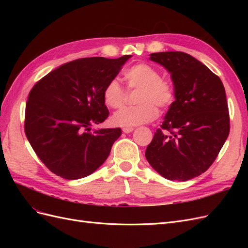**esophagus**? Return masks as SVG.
I'll return each mask as SVG.
<instances>
[{"mask_svg": "<svg viewBox=\"0 0 248 248\" xmlns=\"http://www.w3.org/2000/svg\"><path fill=\"white\" fill-rule=\"evenodd\" d=\"M133 130H134L133 127H124V128L122 129V131H123L124 133H130V132H132Z\"/></svg>", "mask_w": 248, "mask_h": 248, "instance_id": "34e87169", "label": "esophagus"}]
</instances>
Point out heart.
<instances>
[{"mask_svg": "<svg viewBox=\"0 0 248 248\" xmlns=\"http://www.w3.org/2000/svg\"><path fill=\"white\" fill-rule=\"evenodd\" d=\"M128 87L140 89L137 107L124 108L112 116L117 126L132 127L153 121L159 111L156 106L167 108L175 100V90L170 81L161 78L160 71L147 63H138L124 73ZM125 91L118 79L112 78L104 86L102 98L109 108H120L125 101Z\"/></svg>", "mask_w": 248, "mask_h": 248, "instance_id": "1", "label": "heart"}]
</instances>
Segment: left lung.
<instances>
[{
  "label": "left lung",
  "mask_w": 248,
  "mask_h": 248,
  "mask_svg": "<svg viewBox=\"0 0 248 248\" xmlns=\"http://www.w3.org/2000/svg\"><path fill=\"white\" fill-rule=\"evenodd\" d=\"M150 60L170 73L175 101L147 147L146 158L166 179L187 181L210 168L229 137L226 90L218 77L186 52H154Z\"/></svg>",
  "instance_id": "obj_1"
}]
</instances>
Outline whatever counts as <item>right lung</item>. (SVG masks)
Returning <instances> with one entry per match:
<instances>
[{
    "mask_svg": "<svg viewBox=\"0 0 248 248\" xmlns=\"http://www.w3.org/2000/svg\"><path fill=\"white\" fill-rule=\"evenodd\" d=\"M131 55L84 58L63 64L33 87L25 132L40 160L67 180L91 175L107 160L121 128L91 130L108 117L102 91Z\"/></svg>",
    "mask_w": 248,
    "mask_h": 248,
    "instance_id": "add662e5",
    "label": "right lung"
}]
</instances>
